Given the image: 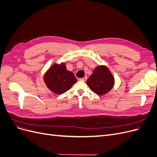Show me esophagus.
Instances as JSON below:
<instances>
[{"instance_id": "34e87169", "label": "esophagus", "mask_w": 157, "mask_h": 157, "mask_svg": "<svg viewBox=\"0 0 157 157\" xmlns=\"http://www.w3.org/2000/svg\"><path fill=\"white\" fill-rule=\"evenodd\" d=\"M79 80H82V81H86V80H87V77H84L83 78H80L78 79Z\"/></svg>"}]
</instances>
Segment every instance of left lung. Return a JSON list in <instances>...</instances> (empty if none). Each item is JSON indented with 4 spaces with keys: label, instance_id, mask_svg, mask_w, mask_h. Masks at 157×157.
<instances>
[{
    "label": "left lung",
    "instance_id": "left-lung-1",
    "mask_svg": "<svg viewBox=\"0 0 157 157\" xmlns=\"http://www.w3.org/2000/svg\"><path fill=\"white\" fill-rule=\"evenodd\" d=\"M86 84L93 92L103 96L111 91L115 84V78L105 65H98L94 69Z\"/></svg>",
    "mask_w": 157,
    "mask_h": 157
}]
</instances>
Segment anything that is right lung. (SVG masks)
<instances>
[{
    "instance_id": "1",
    "label": "right lung",
    "mask_w": 157,
    "mask_h": 157,
    "mask_svg": "<svg viewBox=\"0 0 157 157\" xmlns=\"http://www.w3.org/2000/svg\"><path fill=\"white\" fill-rule=\"evenodd\" d=\"M44 82L52 92L62 94L77 82L73 72L66 69V64L54 63L48 69L43 77Z\"/></svg>"
}]
</instances>
